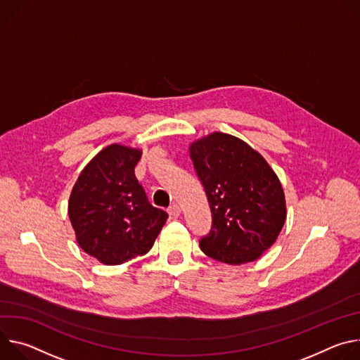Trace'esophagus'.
<instances>
[{
	"label": "esophagus",
	"instance_id": "34e87169",
	"mask_svg": "<svg viewBox=\"0 0 360 360\" xmlns=\"http://www.w3.org/2000/svg\"><path fill=\"white\" fill-rule=\"evenodd\" d=\"M167 212H169V214L172 216V217H179L180 216V213H181V210H180V207H179V205H172L169 209H167Z\"/></svg>",
	"mask_w": 360,
	"mask_h": 360
}]
</instances>
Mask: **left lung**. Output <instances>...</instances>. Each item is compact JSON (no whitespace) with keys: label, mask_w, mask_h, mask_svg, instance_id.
Wrapping results in <instances>:
<instances>
[{"label":"left lung","mask_w":360,"mask_h":360,"mask_svg":"<svg viewBox=\"0 0 360 360\" xmlns=\"http://www.w3.org/2000/svg\"><path fill=\"white\" fill-rule=\"evenodd\" d=\"M190 158L212 212V229L198 242L200 249L227 264L255 262L286 220L276 173L248 143L219 131L190 144Z\"/></svg>","instance_id":"left-lung-1"}]
</instances>
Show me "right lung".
<instances>
[{
  "mask_svg": "<svg viewBox=\"0 0 360 360\" xmlns=\"http://www.w3.org/2000/svg\"><path fill=\"white\" fill-rule=\"evenodd\" d=\"M141 150L111 144L79 173L68 202L77 243L104 264L146 255L169 214L153 207L134 167Z\"/></svg>",
  "mask_w": 360,
  "mask_h": 360,
  "instance_id": "obj_1",
  "label": "right lung"
}]
</instances>
